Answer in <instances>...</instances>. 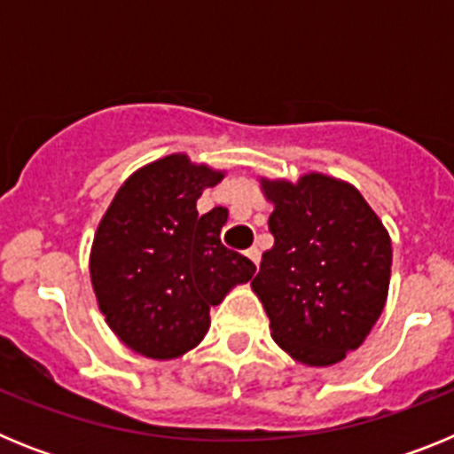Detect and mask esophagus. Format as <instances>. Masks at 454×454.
Instances as JSON below:
<instances>
[{
    "label": "esophagus",
    "instance_id": "1",
    "mask_svg": "<svg viewBox=\"0 0 454 454\" xmlns=\"http://www.w3.org/2000/svg\"><path fill=\"white\" fill-rule=\"evenodd\" d=\"M246 256L250 259L254 266H259V262H262V252L256 250V247H250V250H246Z\"/></svg>",
    "mask_w": 454,
    "mask_h": 454
}]
</instances>
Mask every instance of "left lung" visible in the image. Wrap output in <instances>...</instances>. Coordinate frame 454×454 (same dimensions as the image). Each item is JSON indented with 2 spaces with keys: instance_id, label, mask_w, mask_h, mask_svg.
Returning a JSON list of instances; mask_svg holds the SVG:
<instances>
[{
  "instance_id": "1",
  "label": "left lung",
  "mask_w": 454,
  "mask_h": 454,
  "mask_svg": "<svg viewBox=\"0 0 454 454\" xmlns=\"http://www.w3.org/2000/svg\"><path fill=\"white\" fill-rule=\"evenodd\" d=\"M275 204L252 288L272 339L307 366H332L362 346L382 314L391 239L362 192L318 172L298 184L262 179Z\"/></svg>"
}]
</instances>
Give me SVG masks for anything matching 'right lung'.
Instances as JSON below:
<instances>
[{
    "label": "right lung",
    "mask_w": 454,
    "mask_h": 454,
    "mask_svg": "<svg viewBox=\"0 0 454 454\" xmlns=\"http://www.w3.org/2000/svg\"><path fill=\"white\" fill-rule=\"evenodd\" d=\"M220 179L170 154L134 172L99 223L92 288L108 327L138 355L175 359L198 346L211 307L254 275V263L220 240L227 208H195Z\"/></svg>",
    "instance_id": "obj_1"
}]
</instances>
